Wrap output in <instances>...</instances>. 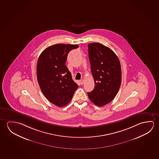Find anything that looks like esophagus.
I'll return each mask as SVG.
<instances>
[{
    "label": "esophagus",
    "instance_id": "1",
    "mask_svg": "<svg viewBox=\"0 0 159 159\" xmlns=\"http://www.w3.org/2000/svg\"><path fill=\"white\" fill-rule=\"evenodd\" d=\"M80 83H81V84H83V83H84V80H80Z\"/></svg>",
    "mask_w": 159,
    "mask_h": 159
}]
</instances>
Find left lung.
I'll return each instance as SVG.
<instances>
[{"instance_id":"8db88e82","label":"left lung","mask_w":159,"mask_h":159,"mask_svg":"<svg viewBox=\"0 0 159 159\" xmlns=\"http://www.w3.org/2000/svg\"><path fill=\"white\" fill-rule=\"evenodd\" d=\"M91 71L94 80V88L88 92L92 103L99 107L112 101L121 84L120 61L111 48L100 43H90L88 45Z\"/></svg>"}]
</instances>
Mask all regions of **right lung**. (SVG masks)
Returning <instances> with one entry per match:
<instances>
[{
    "label": "right lung",
    "mask_w": 159,
    "mask_h": 159,
    "mask_svg": "<svg viewBox=\"0 0 159 159\" xmlns=\"http://www.w3.org/2000/svg\"><path fill=\"white\" fill-rule=\"evenodd\" d=\"M77 45L56 44L43 51L38 58L37 78L43 95L51 103L62 107L72 98L78 87L65 65L70 51Z\"/></svg>",
    "instance_id": "1"
}]
</instances>
